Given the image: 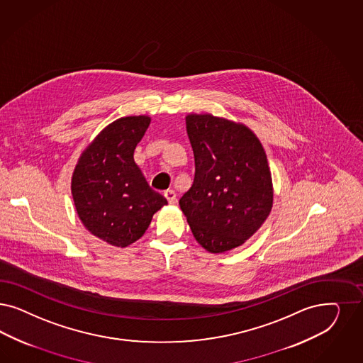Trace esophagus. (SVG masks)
Returning a JSON list of instances; mask_svg holds the SVG:
<instances>
[{
  "instance_id": "obj_1",
  "label": "esophagus",
  "mask_w": 363,
  "mask_h": 363,
  "mask_svg": "<svg viewBox=\"0 0 363 363\" xmlns=\"http://www.w3.org/2000/svg\"><path fill=\"white\" fill-rule=\"evenodd\" d=\"M164 197H166V200L169 201V203L177 202V194H175L174 190H166Z\"/></svg>"
}]
</instances>
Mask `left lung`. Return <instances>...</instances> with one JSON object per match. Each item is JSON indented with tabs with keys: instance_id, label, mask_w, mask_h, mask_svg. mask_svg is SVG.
<instances>
[{
	"instance_id": "obj_1",
	"label": "left lung",
	"mask_w": 363,
	"mask_h": 363,
	"mask_svg": "<svg viewBox=\"0 0 363 363\" xmlns=\"http://www.w3.org/2000/svg\"><path fill=\"white\" fill-rule=\"evenodd\" d=\"M186 131L196 174L181 211L202 248H238L260 229L274 203L263 145L247 125L212 113H189Z\"/></svg>"
}]
</instances>
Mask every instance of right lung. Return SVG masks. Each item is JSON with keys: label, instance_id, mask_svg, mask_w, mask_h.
<instances>
[{"label": "right lung", "instance_id": "obj_1", "mask_svg": "<svg viewBox=\"0 0 363 363\" xmlns=\"http://www.w3.org/2000/svg\"><path fill=\"white\" fill-rule=\"evenodd\" d=\"M134 115L106 125L82 152L72 174L76 212L89 233L125 248L142 238L166 199L149 186L134 150L150 125Z\"/></svg>", "mask_w": 363, "mask_h": 363}]
</instances>
